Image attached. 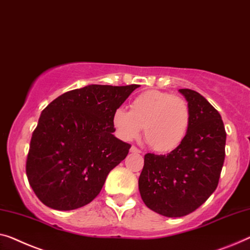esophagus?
Listing matches in <instances>:
<instances>
[{"label": "esophagus", "mask_w": 250, "mask_h": 250, "mask_svg": "<svg viewBox=\"0 0 250 250\" xmlns=\"http://www.w3.org/2000/svg\"><path fill=\"white\" fill-rule=\"evenodd\" d=\"M130 151L131 152H135V154H139V152H141L139 149H138L136 146H131V148H130Z\"/></svg>", "instance_id": "obj_1"}]
</instances>
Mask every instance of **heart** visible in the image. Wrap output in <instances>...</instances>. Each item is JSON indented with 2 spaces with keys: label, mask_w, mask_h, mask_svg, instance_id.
I'll return each instance as SVG.
<instances>
[{
  "label": "heart",
  "mask_w": 250,
  "mask_h": 250,
  "mask_svg": "<svg viewBox=\"0 0 250 250\" xmlns=\"http://www.w3.org/2000/svg\"><path fill=\"white\" fill-rule=\"evenodd\" d=\"M112 121L121 139H135L144 126V137L150 148L168 152L184 140L191 111L185 99L152 89L137 95L130 103V111L124 107L115 110Z\"/></svg>",
  "instance_id": "b5f03b06"
}]
</instances>
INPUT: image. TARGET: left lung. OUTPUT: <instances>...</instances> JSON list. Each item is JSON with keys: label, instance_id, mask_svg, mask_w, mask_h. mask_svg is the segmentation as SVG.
<instances>
[{"label": "left lung", "instance_id": "1", "mask_svg": "<svg viewBox=\"0 0 250 250\" xmlns=\"http://www.w3.org/2000/svg\"><path fill=\"white\" fill-rule=\"evenodd\" d=\"M191 111L184 140L167 155H145L139 191L150 210L184 217L215 191L226 156L227 133L220 113L193 89L181 88Z\"/></svg>", "mask_w": 250, "mask_h": 250}]
</instances>
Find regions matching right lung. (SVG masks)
Instances as JSON below:
<instances>
[{"instance_id":"1","label":"right lung","mask_w":250,"mask_h":250,"mask_svg":"<svg viewBox=\"0 0 250 250\" xmlns=\"http://www.w3.org/2000/svg\"><path fill=\"white\" fill-rule=\"evenodd\" d=\"M139 85H88L44 107L33 130L25 173L44 206L68 211L92 202L131 145L113 136L114 111Z\"/></svg>"}]
</instances>
